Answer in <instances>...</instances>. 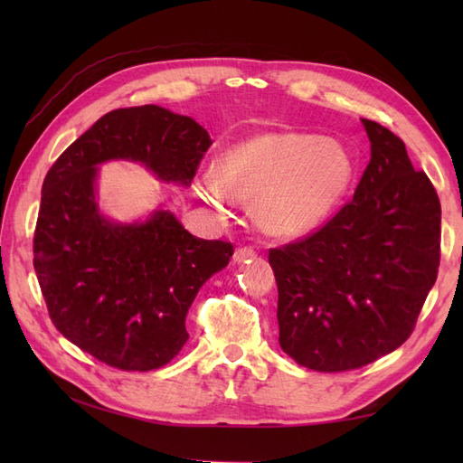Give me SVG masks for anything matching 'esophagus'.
Instances as JSON below:
<instances>
[{"mask_svg": "<svg viewBox=\"0 0 463 463\" xmlns=\"http://www.w3.org/2000/svg\"><path fill=\"white\" fill-rule=\"evenodd\" d=\"M234 262H250L252 259H257V250L254 249H250V247H241V249H237L234 250Z\"/></svg>", "mask_w": 463, "mask_h": 463, "instance_id": "1", "label": "esophagus"}]
</instances>
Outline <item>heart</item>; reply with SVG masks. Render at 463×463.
I'll return each mask as SVG.
<instances>
[{
    "label": "heart",
    "instance_id": "1",
    "mask_svg": "<svg viewBox=\"0 0 463 463\" xmlns=\"http://www.w3.org/2000/svg\"><path fill=\"white\" fill-rule=\"evenodd\" d=\"M354 163L346 146L307 133L254 137L222 156L221 176L209 173L203 194L214 204L254 201V216L277 237H300L326 219L348 191Z\"/></svg>",
    "mask_w": 463,
    "mask_h": 463
}]
</instances>
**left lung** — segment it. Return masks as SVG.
<instances>
[{
    "label": "left lung",
    "mask_w": 463,
    "mask_h": 463,
    "mask_svg": "<svg viewBox=\"0 0 463 463\" xmlns=\"http://www.w3.org/2000/svg\"><path fill=\"white\" fill-rule=\"evenodd\" d=\"M362 123L372 156L352 201L308 237L269 252L280 348L318 372L356 370L402 346L438 279L434 184L398 135Z\"/></svg>",
    "instance_id": "1"
}]
</instances>
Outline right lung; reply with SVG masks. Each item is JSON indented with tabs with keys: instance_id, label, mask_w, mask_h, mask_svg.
<instances>
[{
	"instance_id": "right-lung-1",
	"label": "right lung",
	"mask_w": 463,
	"mask_h": 463,
	"mask_svg": "<svg viewBox=\"0 0 463 463\" xmlns=\"http://www.w3.org/2000/svg\"><path fill=\"white\" fill-rule=\"evenodd\" d=\"M209 133L156 105L115 109L95 121L47 171L33 234V269L49 318L107 366L146 372L181 352L196 292L229 264L226 241L196 239L169 211L113 224L95 203L97 166L143 163L163 181L191 184Z\"/></svg>"
}]
</instances>
